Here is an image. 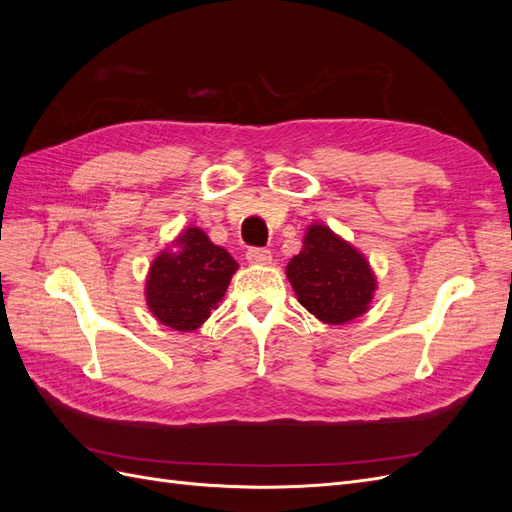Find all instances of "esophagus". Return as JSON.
Masks as SVG:
<instances>
[{
	"instance_id": "esophagus-1",
	"label": "esophagus",
	"mask_w": 512,
	"mask_h": 512,
	"mask_svg": "<svg viewBox=\"0 0 512 512\" xmlns=\"http://www.w3.org/2000/svg\"><path fill=\"white\" fill-rule=\"evenodd\" d=\"M245 258L254 262V265H269L273 256H271V250H265V247H250Z\"/></svg>"
}]
</instances>
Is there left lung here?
Wrapping results in <instances>:
<instances>
[{"label": "left lung", "mask_w": 512, "mask_h": 512, "mask_svg": "<svg viewBox=\"0 0 512 512\" xmlns=\"http://www.w3.org/2000/svg\"><path fill=\"white\" fill-rule=\"evenodd\" d=\"M299 303L327 324L363 316L376 292V275L365 256L324 224L305 232L303 250L286 267Z\"/></svg>", "instance_id": "8db88e82"}]
</instances>
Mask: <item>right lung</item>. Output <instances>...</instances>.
<instances>
[{"label":"right lung","instance_id":"right-lung-1","mask_svg":"<svg viewBox=\"0 0 512 512\" xmlns=\"http://www.w3.org/2000/svg\"><path fill=\"white\" fill-rule=\"evenodd\" d=\"M175 245L177 252L164 250L151 262L145 297L151 314L164 327L188 333L218 307L239 265L194 226L185 228Z\"/></svg>","mask_w":512,"mask_h":512}]
</instances>
